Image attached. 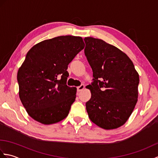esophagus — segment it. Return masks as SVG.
Wrapping results in <instances>:
<instances>
[{
	"label": "esophagus",
	"instance_id": "obj_1",
	"mask_svg": "<svg viewBox=\"0 0 158 158\" xmlns=\"http://www.w3.org/2000/svg\"><path fill=\"white\" fill-rule=\"evenodd\" d=\"M83 89H85V85H81L80 86L77 87V91H78V92L81 91V90H83Z\"/></svg>",
	"mask_w": 158,
	"mask_h": 158
}]
</instances>
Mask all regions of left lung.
Here are the masks:
<instances>
[{"label": "left lung", "instance_id": "8db88e82", "mask_svg": "<svg viewBox=\"0 0 158 158\" xmlns=\"http://www.w3.org/2000/svg\"><path fill=\"white\" fill-rule=\"evenodd\" d=\"M84 41L94 77L87 86L92 94L85 104L88 117L103 129H116L127 122L136 106L139 73L129 57L116 47L93 37Z\"/></svg>", "mask_w": 158, "mask_h": 158}]
</instances>
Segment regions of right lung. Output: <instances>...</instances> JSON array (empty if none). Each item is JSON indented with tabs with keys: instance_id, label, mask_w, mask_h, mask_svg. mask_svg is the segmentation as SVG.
Wrapping results in <instances>:
<instances>
[{
	"instance_id": "1",
	"label": "right lung",
	"mask_w": 158,
	"mask_h": 158,
	"mask_svg": "<svg viewBox=\"0 0 158 158\" xmlns=\"http://www.w3.org/2000/svg\"><path fill=\"white\" fill-rule=\"evenodd\" d=\"M85 44L81 36H60L34 45L18 70L19 96L28 115L45 125L68 116L77 88L67 86L69 64Z\"/></svg>"
}]
</instances>
